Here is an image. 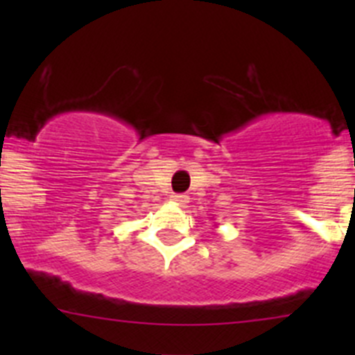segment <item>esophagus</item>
Listing matches in <instances>:
<instances>
[{"instance_id":"obj_1","label":"esophagus","mask_w":355,"mask_h":355,"mask_svg":"<svg viewBox=\"0 0 355 355\" xmlns=\"http://www.w3.org/2000/svg\"><path fill=\"white\" fill-rule=\"evenodd\" d=\"M171 199H173V202H177L178 206H184V204L189 202V198H187V196H184V194H175Z\"/></svg>"}]
</instances>
